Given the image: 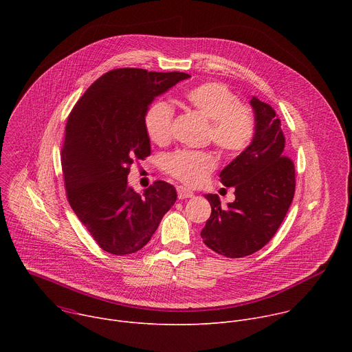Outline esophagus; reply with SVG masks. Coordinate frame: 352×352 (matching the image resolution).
<instances>
[{"label":"esophagus","mask_w":352,"mask_h":352,"mask_svg":"<svg viewBox=\"0 0 352 352\" xmlns=\"http://www.w3.org/2000/svg\"><path fill=\"white\" fill-rule=\"evenodd\" d=\"M177 193L179 199H186V197H193V192H190L189 189H186L185 186H178L177 188Z\"/></svg>","instance_id":"34e87169"}]
</instances>
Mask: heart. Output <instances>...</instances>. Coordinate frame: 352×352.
<instances>
[{
  "mask_svg": "<svg viewBox=\"0 0 352 352\" xmlns=\"http://www.w3.org/2000/svg\"><path fill=\"white\" fill-rule=\"evenodd\" d=\"M188 104L210 121L208 138L226 156H238L252 144L256 135L254 111L239 103L238 96L220 82H206L185 93ZM174 110L166 102L147 109L143 126L150 142L167 144L173 135ZM217 167V159L209 152L178 150L166 160L167 173L179 182L196 188L204 185Z\"/></svg>",
  "mask_w": 352,
  "mask_h": 352,
  "instance_id": "1",
  "label": "heart"
}]
</instances>
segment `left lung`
Segmentation results:
<instances>
[{
    "instance_id": "left-lung-1",
    "label": "left lung",
    "mask_w": 352,
    "mask_h": 352,
    "mask_svg": "<svg viewBox=\"0 0 352 352\" xmlns=\"http://www.w3.org/2000/svg\"><path fill=\"white\" fill-rule=\"evenodd\" d=\"M250 104L256 120L255 139L220 174L226 186L235 188V200L221 208L217 195H205L212 214L200 232L212 250L232 259L258 252L274 236L295 192V167L284 156L278 116L256 97Z\"/></svg>"
}]
</instances>
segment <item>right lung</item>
Wrapping results in <instances>:
<instances>
[{"label":"right lung","mask_w":352,"mask_h":352,"mask_svg":"<svg viewBox=\"0 0 352 352\" xmlns=\"http://www.w3.org/2000/svg\"><path fill=\"white\" fill-rule=\"evenodd\" d=\"M184 72L118 68L100 76L72 109L61 150L68 202L103 250L124 256L142 249L175 204V188L155 181L143 195L128 185L133 162L150 156L143 117L156 96Z\"/></svg>","instance_id":"obj_1"}]
</instances>
